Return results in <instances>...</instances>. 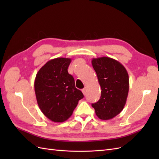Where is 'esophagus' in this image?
<instances>
[{
  "label": "esophagus",
  "mask_w": 159,
  "mask_h": 159,
  "mask_svg": "<svg viewBox=\"0 0 159 159\" xmlns=\"http://www.w3.org/2000/svg\"><path fill=\"white\" fill-rule=\"evenodd\" d=\"M86 90H87V89L85 88H85H84V89H82V92H83V93L84 94V95H85V94L86 93Z\"/></svg>",
  "instance_id": "34e87169"
}]
</instances>
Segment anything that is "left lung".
<instances>
[{"instance_id":"1","label":"left lung","mask_w":159,"mask_h":159,"mask_svg":"<svg viewBox=\"0 0 159 159\" xmlns=\"http://www.w3.org/2000/svg\"><path fill=\"white\" fill-rule=\"evenodd\" d=\"M92 63L102 89L100 100L92 106L100 120H111L126 104L129 90L128 74L122 64L110 57L94 58Z\"/></svg>"}]
</instances>
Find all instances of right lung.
<instances>
[{"instance_id": "right-lung-1", "label": "right lung", "mask_w": 159, "mask_h": 159, "mask_svg": "<svg viewBox=\"0 0 159 159\" xmlns=\"http://www.w3.org/2000/svg\"><path fill=\"white\" fill-rule=\"evenodd\" d=\"M70 58L53 59L43 66L34 83L37 102L44 116L54 122H63L72 115L84 97L67 72Z\"/></svg>"}]
</instances>
